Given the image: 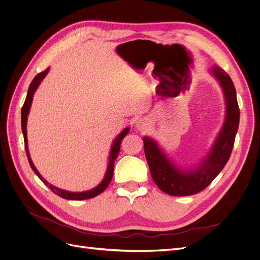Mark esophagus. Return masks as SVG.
<instances>
[{"instance_id": "1", "label": "esophagus", "mask_w": 260, "mask_h": 260, "mask_svg": "<svg viewBox=\"0 0 260 260\" xmlns=\"http://www.w3.org/2000/svg\"><path fill=\"white\" fill-rule=\"evenodd\" d=\"M151 128V121L147 118H140L136 122V129L139 131H146Z\"/></svg>"}]
</instances>
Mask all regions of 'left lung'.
Masks as SVG:
<instances>
[{
    "label": "left lung",
    "mask_w": 260,
    "mask_h": 260,
    "mask_svg": "<svg viewBox=\"0 0 260 260\" xmlns=\"http://www.w3.org/2000/svg\"><path fill=\"white\" fill-rule=\"evenodd\" d=\"M209 72L222 89L225 118L214 145L198 166L188 170L176 166L154 139L143 138L145 157L154 182L162 192L172 196L193 195L207 187L225 166L234 145L240 122V109L234 84L222 68L215 65Z\"/></svg>",
    "instance_id": "8db88e82"
}]
</instances>
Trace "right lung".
Wrapping results in <instances>:
<instances>
[{
	"mask_svg": "<svg viewBox=\"0 0 260 260\" xmlns=\"http://www.w3.org/2000/svg\"><path fill=\"white\" fill-rule=\"evenodd\" d=\"M50 68L45 69L44 72L38 74L35 79L32 80V82L30 83L29 85V89H28V93H27V98L25 103H23V106L21 108V129H22V135H23V140H25V148H26V153H27V157H28V160L31 168L35 171V174L40 178V180L42 182L46 185L49 186L50 190L55 193L56 195L60 196V198L65 199V200H74V201H81V200H88V199H92V198H95L99 194H101L102 192L105 191V188L108 186L109 182L112 181L113 178V174H114V164L115 160L118 157V154H119L120 151V144H121V141L122 139L128 135V132L130 131V128H124L119 135L117 136V138L114 140L112 148H111V153H109V157H108V165H107V169L105 172V176L104 179L101 181V183L99 185H96L92 190L89 191H83V192H69L66 190H61L59 187H56L52 185L51 183H49L48 181H46L40 174H39V171L37 170V168L35 167V165L31 160V157L29 154V149H28V140H27V119H28V115H29V111H30V107H31V103H32V99H34V94L37 91V89L39 88V85L42 82V80L45 78V76L48 75Z\"/></svg>",
	"mask_w": 260,
	"mask_h": 260,
	"instance_id": "obj_1",
	"label": "right lung"
}]
</instances>
